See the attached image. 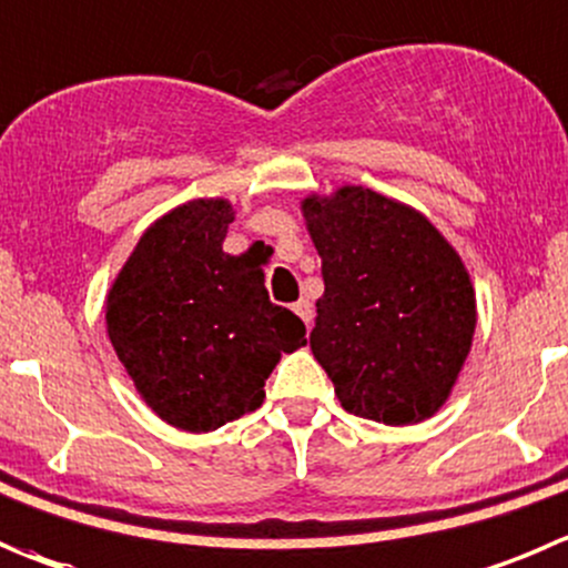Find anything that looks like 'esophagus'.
I'll list each match as a JSON object with an SVG mask.
<instances>
[{
  "label": "esophagus",
  "mask_w": 568,
  "mask_h": 568,
  "mask_svg": "<svg viewBox=\"0 0 568 568\" xmlns=\"http://www.w3.org/2000/svg\"><path fill=\"white\" fill-rule=\"evenodd\" d=\"M293 312L301 317V321L306 323V326H310L312 317H315V310H312V304H310V301H306V298H301L298 304H293Z\"/></svg>",
  "instance_id": "34e87169"
}]
</instances>
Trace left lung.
I'll use <instances>...</instances> for the list:
<instances>
[{"instance_id": "1", "label": "left lung", "mask_w": 568, "mask_h": 568, "mask_svg": "<svg viewBox=\"0 0 568 568\" xmlns=\"http://www.w3.org/2000/svg\"><path fill=\"white\" fill-rule=\"evenodd\" d=\"M301 212L326 284L310 345L339 404L387 426L432 418L477 328L460 253L424 214L374 189L310 194Z\"/></svg>"}]
</instances>
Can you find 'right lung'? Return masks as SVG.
Returning <instances> with one entry per match:
<instances>
[{
	"label": "right lung",
	"instance_id": "right-lung-1",
	"mask_svg": "<svg viewBox=\"0 0 568 568\" xmlns=\"http://www.w3.org/2000/svg\"><path fill=\"white\" fill-rule=\"evenodd\" d=\"M234 206L189 200L142 234L108 290L105 326L148 407L170 426L212 432L262 407L281 354L306 326L270 304L264 270L223 251Z\"/></svg>",
	"mask_w": 568,
	"mask_h": 568
}]
</instances>
